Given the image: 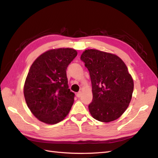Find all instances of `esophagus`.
<instances>
[{"label": "esophagus", "instance_id": "34e87169", "mask_svg": "<svg viewBox=\"0 0 158 158\" xmlns=\"http://www.w3.org/2000/svg\"><path fill=\"white\" fill-rule=\"evenodd\" d=\"M76 96H77V97H78V98H79V97H81V92H79L77 94Z\"/></svg>", "mask_w": 158, "mask_h": 158}]
</instances>
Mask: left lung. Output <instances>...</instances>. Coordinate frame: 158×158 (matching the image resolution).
Instances as JSON below:
<instances>
[{"label":"left lung","instance_id":"1","mask_svg":"<svg viewBox=\"0 0 158 158\" xmlns=\"http://www.w3.org/2000/svg\"><path fill=\"white\" fill-rule=\"evenodd\" d=\"M81 59L92 81L91 115L106 123L118 119L128 107L134 89L133 79L126 64L115 54L94 49L85 50Z\"/></svg>","mask_w":158,"mask_h":158}]
</instances>
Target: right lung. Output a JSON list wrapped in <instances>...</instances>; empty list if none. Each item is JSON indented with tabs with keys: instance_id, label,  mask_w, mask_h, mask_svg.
I'll use <instances>...</instances> for the list:
<instances>
[{
	"instance_id": "add662e5",
	"label": "right lung",
	"mask_w": 158,
	"mask_h": 158,
	"mask_svg": "<svg viewBox=\"0 0 158 158\" xmlns=\"http://www.w3.org/2000/svg\"><path fill=\"white\" fill-rule=\"evenodd\" d=\"M77 55L73 48L52 49L32 64L23 95L31 113L41 122L56 124L69 114L75 94L69 88L66 69Z\"/></svg>"
}]
</instances>
